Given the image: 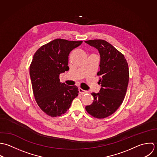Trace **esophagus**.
I'll return each instance as SVG.
<instances>
[{"label":"esophagus","instance_id":"1","mask_svg":"<svg viewBox=\"0 0 157 157\" xmlns=\"http://www.w3.org/2000/svg\"><path fill=\"white\" fill-rule=\"evenodd\" d=\"M79 93L81 94H86V93L87 92V91L83 90V89H81V88H79Z\"/></svg>","mask_w":157,"mask_h":157}]
</instances>
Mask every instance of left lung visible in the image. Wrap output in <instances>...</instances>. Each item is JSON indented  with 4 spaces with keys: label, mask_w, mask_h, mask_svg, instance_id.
Instances as JSON below:
<instances>
[{
    "label": "left lung",
    "mask_w": 157,
    "mask_h": 157,
    "mask_svg": "<svg viewBox=\"0 0 157 157\" xmlns=\"http://www.w3.org/2000/svg\"><path fill=\"white\" fill-rule=\"evenodd\" d=\"M98 50L100 71L98 84L99 93H92L94 100L86 110L91 116L102 119L115 113L121 105L127 89L129 71L124 56L108 42L102 39L85 41Z\"/></svg>",
    "instance_id": "left-lung-1"
}]
</instances>
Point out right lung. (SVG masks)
Returning a JSON list of instances; mask_svg holds the SVG:
<instances>
[{
	"mask_svg": "<svg viewBox=\"0 0 157 157\" xmlns=\"http://www.w3.org/2000/svg\"><path fill=\"white\" fill-rule=\"evenodd\" d=\"M82 42L56 39L40 47L33 56L30 66L33 94L40 109L48 116L64 114L78 95V88L61 82L59 75L69 70L70 52Z\"/></svg>",
	"mask_w": 157,
	"mask_h": 157,
	"instance_id": "right-lung-1",
	"label": "right lung"
}]
</instances>
